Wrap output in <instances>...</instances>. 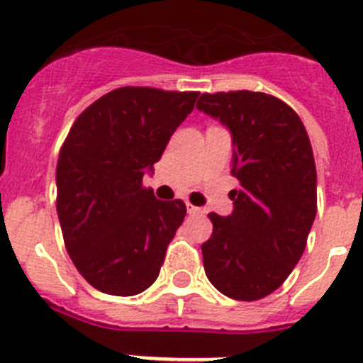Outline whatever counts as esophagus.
Returning <instances> with one entry per match:
<instances>
[{
	"instance_id": "1",
	"label": "esophagus",
	"mask_w": 363,
	"mask_h": 363,
	"mask_svg": "<svg viewBox=\"0 0 363 363\" xmlns=\"http://www.w3.org/2000/svg\"><path fill=\"white\" fill-rule=\"evenodd\" d=\"M187 213H189V214H192V216H194V214H201V213H203V211H201L200 207H194V205L187 203Z\"/></svg>"
}]
</instances>
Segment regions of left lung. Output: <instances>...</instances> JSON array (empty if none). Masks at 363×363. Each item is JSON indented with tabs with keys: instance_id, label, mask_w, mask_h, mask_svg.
Segmentation results:
<instances>
[{
	"instance_id": "obj_1",
	"label": "left lung",
	"mask_w": 363,
	"mask_h": 363,
	"mask_svg": "<svg viewBox=\"0 0 363 363\" xmlns=\"http://www.w3.org/2000/svg\"><path fill=\"white\" fill-rule=\"evenodd\" d=\"M198 111L233 138V213H211L205 274L221 294L252 301L277 291L303 255L316 216V167L296 112L274 96L201 94Z\"/></svg>"
}]
</instances>
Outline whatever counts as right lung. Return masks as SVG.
<instances>
[{"label": "right lung", "mask_w": 363, "mask_h": 363, "mask_svg": "<svg viewBox=\"0 0 363 363\" xmlns=\"http://www.w3.org/2000/svg\"><path fill=\"white\" fill-rule=\"evenodd\" d=\"M200 92L121 86L74 121L56 167L57 218L69 256L101 293L134 296L154 284L182 225V200L142 187Z\"/></svg>", "instance_id": "right-lung-1"}]
</instances>
